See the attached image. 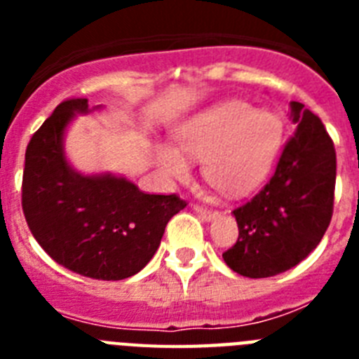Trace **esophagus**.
I'll return each instance as SVG.
<instances>
[{"label":"esophagus","mask_w":359,"mask_h":359,"mask_svg":"<svg viewBox=\"0 0 359 359\" xmlns=\"http://www.w3.org/2000/svg\"><path fill=\"white\" fill-rule=\"evenodd\" d=\"M194 210H196V214L201 215L205 221H210V219H214V215H215L214 210H210V208H205V207H199V205H194Z\"/></svg>","instance_id":"34e87169"}]
</instances>
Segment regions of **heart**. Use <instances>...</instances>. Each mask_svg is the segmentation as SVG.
Wrapping results in <instances>:
<instances>
[{
    "instance_id": "b5f03b06",
    "label": "heart",
    "mask_w": 359,
    "mask_h": 359,
    "mask_svg": "<svg viewBox=\"0 0 359 359\" xmlns=\"http://www.w3.org/2000/svg\"><path fill=\"white\" fill-rule=\"evenodd\" d=\"M284 136L273 111L230 98L199 111L174 129L176 147L158 144L154 158L170 182H185L190 160H203V176L226 196H244L269 174Z\"/></svg>"
}]
</instances>
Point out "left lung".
Segmentation results:
<instances>
[{
    "instance_id": "1",
    "label": "left lung",
    "mask_w": 359,
    "mask_h": 359,
    "mask_svg": "<svg viewBox=\"0 0 359 359\" xmlns=\"http://www.w3.org/2000/svg\"><path fill=\"white\" fill-rule=\"evenodd\" d=\"M294 135L264 189L236 208L239 237L223 259L243 277L284 273L318 246L332 217L336 152L322 120L291 102Z\"/></svg>"
}]
</instances>
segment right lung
<instances>
[{"label":"right lung","instance_id":"1","mask_svg":"<svg viewBox=\"0 0 359 359\" xmlns=\"http://www.w3.org/2000/svg\"><path fill=\"white\" fill-rule=\"evenodd\" d=\"M88 98H69L34 133L23 170L25 219L57 264L97 280H122L145 268L167 223L187 203L176 194H145L128 177L82 174L69 165L65 133Z\"/></svg>","mask_w":359,"mask_h":359}]
</instances>
